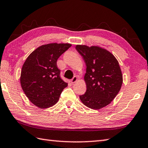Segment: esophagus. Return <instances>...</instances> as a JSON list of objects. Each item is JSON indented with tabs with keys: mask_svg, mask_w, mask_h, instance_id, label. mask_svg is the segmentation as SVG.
I'll return each mask as SVG.
<instances>
[{
	"mask_svg": "<svg viewBox=\"0 0 148 148\" xmlns=\"http://www.w3.org/2000/svg\"><path fill=\"white\" fill-rule=\"evenodd\" d=\"M77 76H74L73 78H72V79H71V83H76V82H77Z\"/></svg>",
	"mask_w": 148,
	"mask_h": 148,
	"instance_id": "1",
	"label": "esophagus"
}]
</instances>
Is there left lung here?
I'll return each instance as SVG.
<instances>
[{
  "label": "left lung",
  "instance_id": "1",
  "mask_svg": "<svg viewBox=\"0 0 148 148\" xmlns=\"http://www.w3.org/2000/svg\"><path fill=\"white\" fill-rule=\"evenodd\" d=\"M76 49L86 66L84 76L86 91L79 99L90 108H102L114 99L122 86L118 61L110 52L98 46L77 45Z\"/></svg>",
  "mask_w": 148,
  "mask_h": 148
}]
</instances>
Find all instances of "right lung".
<instances>
[{
    "label": "right lung",
    "mask_w": 148,
    "mask_h": 148,
    "mask_svg": "<svg viewBox=\"0 0 148 148\" xmlns=\"http://www.w3.org/2000/svg\"><path fill=\"white\" fill-rule=\"evenodd\" d=\"M70 43L43 45L29 54L22 66L20 84L29 100L40 108L54 105L68 83L60 77L57 60Z\"/></svg>",
    "instance_id": "1"
}]
</instances>
